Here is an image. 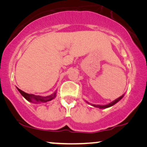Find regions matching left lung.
Segmentation results:
<instances>
[{
  "label": "left lung",
  "instance_id": "obj_1",
  "mask_svg": "<svg viewBox=\"0 0 147 147\" xmlns=\"http://www.w3.org/2000/svg\"><path fill=\"white\" fill-rule=\"evenodd\" d=\"M124 94L123 95H122V96H120L119 98H118L117 99L114 100V101L111 102H110V103L108 104H106V105H99V104H91V103H90V102H88V101H86V100H85V102H86V103H87V104H90V105H91V106H94V107L98 108H100V109H105V108H110V107H111V106H114V104H116V103H117V102H119L120 100H121L122 98L124 97Z\"/></svg>",
  "mask_w": 147,
  "mask_h": 147
}]
</instances>
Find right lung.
Here are the masks:
<instances>
[{"label": "right lung", "mask_w": 147, "mask_h": 147, "mask_svg": "<svg viewBox=\"0 0 147 147\" xmlns=\"http://www.w3.org/2000/svg\"><path fill=\"white\" fill-rule=\"evenodd\" d=\"M17 88L18 91L20 92V94H21V95L27 100V101L32 102V103H35V104H39V103H41V102L42 103H45V102L51 101V100H53L54 98L56 97V94H57V90H56L53 94H52L51 95L47 96H37V95H34V94H27L25 92L22 91L21 90H20L19 88H18L17 87Z\"/></svg>", "instance_id": "add662e5"}]
</instances>
